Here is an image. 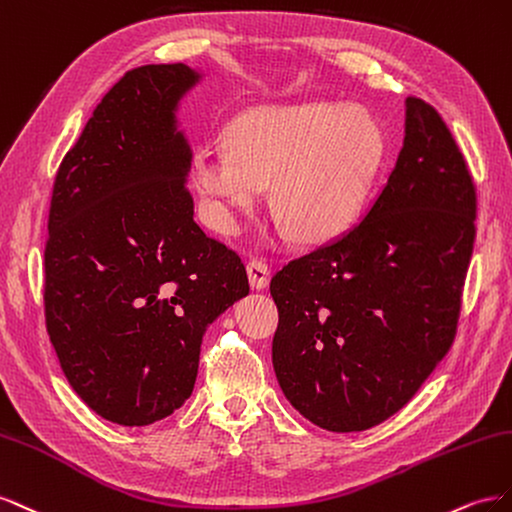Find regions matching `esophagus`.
<instances>
[{"instance_id": "34e87169", "label": "esophagus", "mask_w": 512, "mask_h": 512, "mask_svg": "<svg viewBox=\"0 0 512 512\" xmlns=\"http://www.w3.org/2000/svg\"><path fill=\"white\" fill-rule=\"evenodd\" d=\"M248 272V283L253 289H264L270 283V266L261 259H251L246 266Z\"/></svg>"}]
</instances>
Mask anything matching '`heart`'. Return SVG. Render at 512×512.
Returning a JSON list of instances; mask_svg holds the SVG:
<instances>
[{
    "label": "heart",
    "instance_id": "heart-1",
    "mask_svg": "<svg viewBox=\"0 0 512 512\" xmlns=\"http://www.w3.org/2000/svg\"><path fill=\"white\" fill-rule=\"evenodd\" d=\"M384 154V133L358 105L257 107L229 126V148L201 145L195 182L218 227L238 229L272 179L279 214L306 242L339 236L360 212Z\"/></svg>",
    "mask_w": 512,
    "mask_h": 512
}]
</instances>
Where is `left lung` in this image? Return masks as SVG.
I'll use <instances>...</instances> for the list:
<instances>
[{"label": "left lung", "instance_id": "8db88e82", "mask_svg": "<svg viewBox=\"0 0 512 512\" xmlns=\"http://www.w3.org/2000/svg\"><path fill=\"white\" fill-rule=\"evenodd\" d=\"M397 165L341 238L272 276V364L313 425L352 433L410 401L457 337L476 186L429 102L405 100Z\"/></svg>", "mask_w": 512, "mask_h": 512}]
</instances>
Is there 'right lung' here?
Segmentation results:
<instances>
[{"label": "right lung", "mask_w": 512, "mask_h": 512, "mask_svg": "<svg viewBox=\"0 0 512 512\" xmlns=\"http://www.w3.org/2000/svg\"><path fill=\"white\" fill-rule=\"evenodd\" d=\"M199 75L128 70L57 169L45 244V321L81 401L124 427L191 397L206 328L248 294L242 259L195 223L191 148L175 105Z\"/></svg>", "instance_id": "obj_1"}]
</instances>
